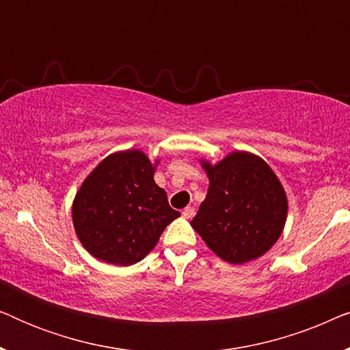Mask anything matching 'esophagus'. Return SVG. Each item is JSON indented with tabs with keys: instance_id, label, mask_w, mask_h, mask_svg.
Masks as SVG:
<instances>
[{
	"instance_id": "obj_1",
	"label": "esophagus",
	"mask_w": 350,
	"mask_h": 350,
	"mask_svg": "<svg viewBox=\"0 0 350 350\" xmlns=\"http://www.w3.org/2000/svg\"><path fill=\"white\" fill-rule=\"evenodd\" d=\"M181 215H183L186 219H191L196 215V208L194 207H186V208H183V212H181Z\"/></svg>"
}]
</instances>
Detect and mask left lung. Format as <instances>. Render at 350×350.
Here are the masks:
<instances>
[{"label": "left lung", "mask_w": 350, "mask_h": 350, "mask_svg": "<svg viewBox=\"0 0 350 350\" xmlns=\"http://www.w3.org/2000/svg\"><path fill=\"white\" fill-rule=\"evenodd\" d=\"M207 198L191 221L208 248L232 265L252 261L280 237L286 196L274 172L255 154L236 151L210 165Z\"/></svg>", "instance_id": "obj_1"}]
</instances>
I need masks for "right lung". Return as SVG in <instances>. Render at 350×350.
I'll return each instance as SVG.
<instances>
[{"label": "right lung", "mask_w": 350, "mask_h": 350, "mask_svg": "<svg viewBox=\"0 0 350 350\" xmlns=\"http://www.w3.org/2000/svg\"><path fill=\"white\" fill-rule=\"evenodd\" d=\"M152 176L150 159L132 150L108 156L85 178L73 204V224L90 255L118 266L135 265L180 217Z\"/></svg>", "instance_id": "1"}]
</instances>
